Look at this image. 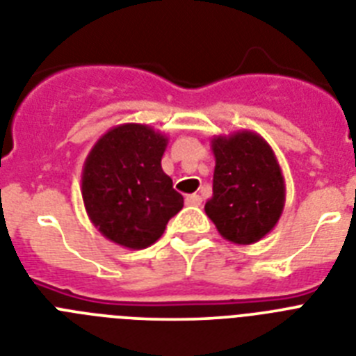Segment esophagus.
<instances>
[{"mask_svg":"<svg viewBox=\"0 0 356 356\" xmlns=\"http://www.w3.org/2000/svg\"><path fill=\"white\" fill-rule=\"evenodd\" d=\"M201 202H202V197L197 195V193H192V195L186 197L188 206H201Z\"/></svg>","mask_w":356,"mask_h":356,"instance_id":"esophagus-1","label":"esophagus"}]
</instances>
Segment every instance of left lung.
<instances>
[{"instance_id": "obj_1", "label": "left lung", "mask_w": 356, "mask_h": 356, "mask_svg": "<svg viewBox=\"0 0 356 356\" xmlns=\"http://www.w3.org/2000/svg\"><path fill=\"white\" fill-rule=\"evenodd\" d=\"M213 195L204 206L215 228L235 244L259 243L279 222L284 175L271 146L252 130L213 136Z\"/></svg>"}]
</instances>
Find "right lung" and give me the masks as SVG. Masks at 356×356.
<instances>
[{
	"label": "right lung",
	"instance_id": "right-lung-1",
	"mask_svg": "<svg viewBox=\"0 0 356 356\" xmlns=\"http://www.w3.org/2000/svg\"><path fill=\"white\" fill-rule=\"evenodd\" d=\"M168 137L148 124L124 122L101 136L81 173L85 210L101 235L128 250L164 234L184 199L161 168Z\"/></svg>",
	"mask_w": 356,
	"mask_h": 356
}]
</instances>
